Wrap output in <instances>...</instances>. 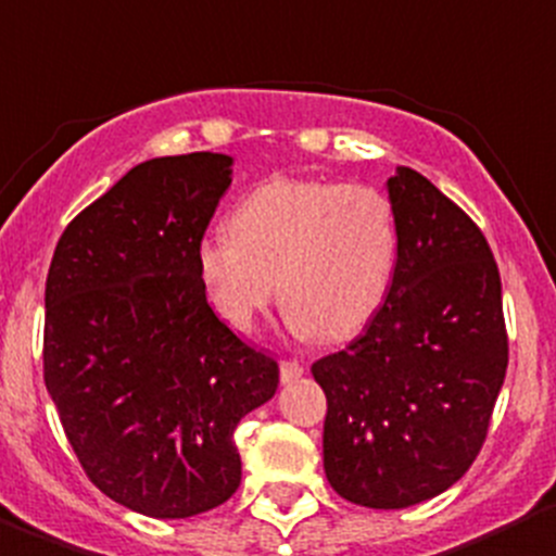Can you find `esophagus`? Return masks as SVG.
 <instances>
[{
    "instance_id": "34e87169",
    "label": "esophagus",
    "mask_w": 556,
    "mask_h": 556,
    "mask_svg": "<svg viewBox=\"0 0 556 556\" xmlns=\"http://www.w3.org/2000/svg\"><path fill=\"white\" fill-rule=\"evenodd\" d=\"M302 375H305V366L299 364V361H279V378H282V383H293V380H299Z\"/></svg>"
}]
</instances>
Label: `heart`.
Segmentation results:
<instances>
[{
    "instance_id": "b5f03b06",
    "label": "heart",
    "mask_w": 556,
    "mask_h": 556,
    "mask_svg": "<svg viewBox=\"0 0 556 556\" xmlns=\"http://www.w3.org/2000/svg\"><path fill=\"white\" fill-rule=\"evenodd\" d=\"M231 231L198 245V274L226 325L254 330L277 296L296 336L341 341L383 305L400 235L389 198L369 185L271 178L235 206Z\"/></svg>"
}]
</instances>
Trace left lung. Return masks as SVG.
I'll return each mask as SVG.
<instances>
[{"mask_svg":"<svg viewBox=\"0 0 556 556\" xmlns=\"http://www.w3.org/2000/svg\"><path fill=\"white\" fill-rule=\"evenodd\" d=\"M400 251L364 336L311 366L327 394L325 472L369 509H405L479 456L509 364L501 274L465 210L412 167L389 178Z\"/></svg>","mask_w":556,"mask_h":556,"instance_id":"obj_1","label":"left lung"}]
</instances>
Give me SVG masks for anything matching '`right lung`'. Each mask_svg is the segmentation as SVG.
<instances>
[{
	"instance_id": "right-lung-1",
	"label": "right lung",
	"mask_w": 556,
	"mask_h": 556,
	"mask_svg": "<svg viewBox=\"0 0 556 556\" xmlns=\"http://www.w3.org/2000/svg\"><path fill=\"white\" fill-rule=\"evenodd\" d=\"M231 185L224 153L137 164L64 229L45 291V383L111 501L192 518L240 486L235 428L279 366L215 316L198 245Z\"/></svg>"
}]
</instances>
